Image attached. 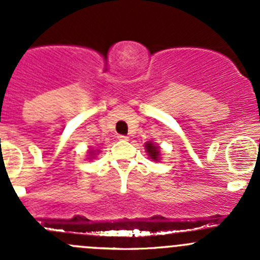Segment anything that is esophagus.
<instances>
[{
    "label": "esophagus",
    "instance_id": "1",
    "mask_svg": "<svg viewBox=\"0 0 260 260\" xmlns=\"http://www.w3.org/2000/svg\"><path fill=\"white\" fill-rule=\"evenodd\" d=\"M118 140H119V141H128L129 138H128L127 136H118Z\"/></svg>",
    "mask_w": 260,
    "mask_h": 260
}]
</instances>
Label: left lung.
Segmentation results:
<instances>
[{
	"instance_id": "left-lung-1",
	"label": "left lung",
	"mask_w": 260,
	"mask_h": 260,
	"mask_svg": "<svg viewBox=\"0 0 260 260\" xmlns=\"http://www.w3.org/2000/svg\"><path fill=\"white\" fill-rule=\"evenodd\" d=\"M145 147H146V151H147V153H148V156L151 157L153 161H158L159 153H161V149H159V147H157L154 143L149 142V141L146 143Z\"/></svg>"
}]
</instances>
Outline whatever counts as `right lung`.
<instances>
[{"label": "right lung", "mask_w": 260, "mask_h": 260, "mask_svg": "<svg viewBox=\"0 0 260 260\" xmlns=\"http://www.w3.org/2000/svg\"><path fill=\"white\" fill-rule=\"evenodd\" d=\"M89 154H90V157H89V158H93V156L95 153H94V151H90V152H89Z\"/></svg>", "instance_id": "1"}]
</instances>
